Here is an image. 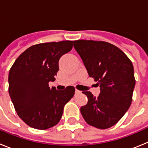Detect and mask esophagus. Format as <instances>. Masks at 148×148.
<instances>
[{
    "label": "esophagus",
    "instance_id": "obj_1",
    "mask_svg": "<svg viewBox=\"0 0 148 148\" xmlns=\"http://www.w3.org/2000/svg\"><path fill=\"white\" fill-rule=\"evenodd\" d=\"M80 92H81V91H80V90H77V89H76V90H75V93H76V94H78V93H80Z\"/></svg>",
    "mask_w": 148,
    "mask_h": 148
}]
</instances>
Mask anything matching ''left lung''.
Returning a JSON list of instances; mask_svg holds the SVG:
<instances>
[{
	"instance_id": "8db88e82",
	"label": "left lung",
	"mask_w": 148,
	"mask_h": 148,
	"mask_svg": "<svg viewBox=\"0 0 148 148\" xmlns=\"http://www.w3.org/2000/svg\"><path fill=\"white\" fill-rule=\"evenodd\" d=\"M89 76L94 78L101 92L94 97L89 91L82 92L88 102L81 113L88 125L99 129L115 125L130 108L136 80L131 61L117 47L105 41L74 40Z\"/></svg>"
}]
</instances>
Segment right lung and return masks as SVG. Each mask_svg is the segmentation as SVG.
I'll use <instances>...</instances> for the list:
<instances>
[{"mask_svg":"<svg viewBox=\"0 0 148 148\" xmlns=\"http://www.w3.org/2000/svg\"><path fill=\"white\" fill-rule=\"evenodd\" d=\"M73 40L35 44L15 60L9 73V93L18 116L28 126L46 130L59 122L75 87H49L56 80L58 61L73 48Z\"/></svg>","mask_w":148,"mask_h":148,"instance_id":"1","label":"right lung"}]
</instances>
